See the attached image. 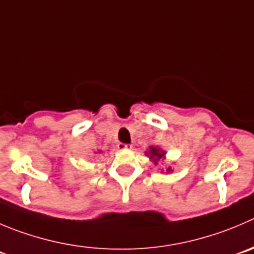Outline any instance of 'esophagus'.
Listing matches in <instances>:
<instances>
[{"instance_id": "34e87169", "label": "esophagus", "mask_w": 254, "mask_h": 254, "mask_svg": "<svg viewBox=\"0 0 254 254\" xmlns=\"http://www.w3.org/2000/svg\"><path fill=\"white\" fill-rule=\"evenodd\" d=\"M132 144H126V143H120L118 144V149H131Z\"/></svg>"}]
</instances>
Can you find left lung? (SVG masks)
<instances>
[{
	"mask_svg": "<svg viewBox=\"0 0 254 254\" xmlns=\"http://www.w3.org/2000/svg\"><path fill=\"white\" fill-rule=\"evenodd\" d=\"M151 151H149V154H151V158L152 157H157V159H159V158H162V157H163V154H165V152H162V151H159L158 148H154V147H151ZM171 168H168V171H170Z\"/></svg>",
	"mask_w": 254,
	"mask_h": 254,
	"instance_id": "8db88e82",
	"label": "left lung"
}]
</instances>
